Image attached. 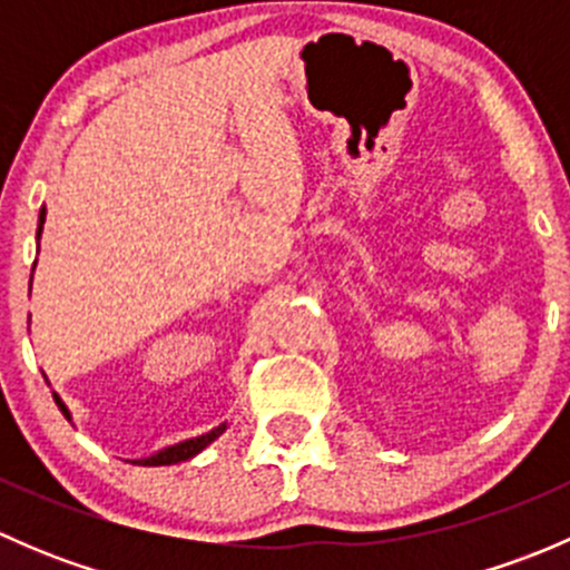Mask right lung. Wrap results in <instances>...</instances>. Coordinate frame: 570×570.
I'll use <instances>...</instances> for the list:
<instances>
[{"mask_svg": "<svg viewBox=\"0 0 570 570\" xmlns=\"http://www.w3.org/2000/svg\"><path fill=\"white\" fill-rule=\"evenodd\" d=\"M43 220H46V209H40V217H38V239H40V232H43ZM32 269H36V264H32ZM55 402H57V407H60V411H62V416H66L68 422H71V413H68L66 402H62L57 394H55ZM226 428H228V424L223 422L220 428L209 430V433L198 435V439H187V441H181V444L165 446V450L154 452L151 458H140V461H131V463H140V465H174V463L189 461V458L198 455L200 450H206V446H209L212 441L220 439V435L226 433Z\"/></svg>", "mask_w": 570, "mask_h": 570, "instance_id": "obj_1", "label": "right lung"}]
</instances>
